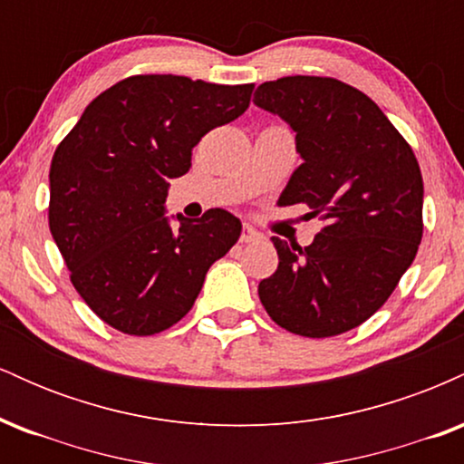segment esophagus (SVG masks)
<instances>
[{
    "label": "esophagus",
    "instance_id": "esophagus-1",
    "mask_svg": "<svg viewBox=\"0 0 464 464\" xmlns=\"http://www.w3.org/2000/svg\"><path fill=\"white\" fill-rule=\"evenodd\" d=\"M262 236H259L257 231H255L253 227H244L242 228V236H239V242L242 244H250V242H255V239H259Z\"/></svg>",
    "mask_w": 464,
    "mask_h": 464
}]
</instances>
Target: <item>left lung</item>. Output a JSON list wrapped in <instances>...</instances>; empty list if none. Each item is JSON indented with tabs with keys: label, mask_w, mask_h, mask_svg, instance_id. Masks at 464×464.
Segmentation results:
<instances>
[{
	"label": "left lung",
	"mask_w": 464,
	"mask_h": 464,
	"mask_svg": "<svg viewBox=\"0 0 464 464\" xmlns=\"http://www.w3.org/2000/svg\"><path fill=\"white\" fill-rule=\"evenodd\" d=\"M253 102L290 124L303 159L279 205L305 202L324 220L310 246L273 237L279 266L259 284V299L292 334L349 332L384 305L414 262L423 237L417 157L369 95L335 78L270 80Z\"/></svg>",
	"instance_id": "8db88e82"
}]
</instances>
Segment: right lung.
Returning <instances> with one entry per match:
<instances>
[{
	"label": "right lung",
	"instance_id": "1",
	"mask_svg": "<svg viewBox=\"0 0 464 464\" xmlns=\"http://www.w3.org/2000/svg\"><path fill=\"white\" fill-rule=\"evenodd\" d=\"M255 84H214L172 73L130 76L100 93L58 143L50 168V231L72 284L117 332L152 335L194 305L207 270L237 242L225 209L200 220L165 216L169 179L191 148L237 120Z\"/></svg>",
	"mask_w": 464,
	"mask_h": 464
}]
</instances>
